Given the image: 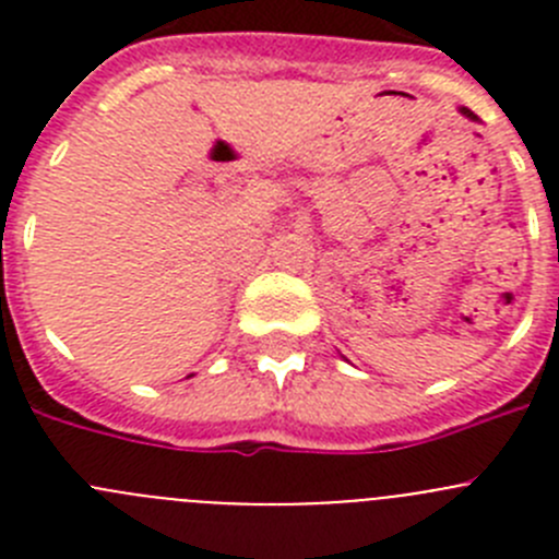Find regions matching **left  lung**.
<instances>
[{
    "label": "left lung",
    "instance_id": "left-lung-1",
    "mask_svg": "<svg viewBox=\"0 0 559 559\" xmlns=\"http://www.w3.org/2000/svg\"><path fill=\"white\" fill-rule=\"evenodd\" d=\"M462 114H464V117H471V120H476V114H473L471 108H462Z\"/></svg>",
    "mask_w": 559,
    "mask_h": 559
}]
</instances>
